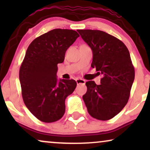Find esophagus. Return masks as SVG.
<instances>
[{
    "instance_id": "esophagus-1",
    "label": "esophagus",
    "mask_w": 150,
    "mask_h": 150,
    "mask_svg": "<svg viewBox=\"0 0 150 150\" xmlns=\"http://www.w3.org/2000/svg\"><path fill=\"white\" fill-rule=\"evenodd\" d=\"M76 82L77 85H85V81L82 79H77L76 80Z\"/></svg>"
}]
</instances>
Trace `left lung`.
I'll use <instances>...</instances> for the list:
<instances>
[{
  "instance_id": "8db88e82",
  "label": "left lung",
  "mask_w": 150,
  "mask_h": 150,
  "mask_svg": "<svg viewBox=\"0 0 150 150\" xmlns=\"http://www.w3.org/2000/svg\"><path fill=\"white\" fill-rule=\"evenodd\" d=\"M93 52L91 67L103 75L101 84L86 83L83 96L88 112L93 118L108 120L126 105L134 80V68L130 52L115 37L99 30H78Z\"/></svg>"
}]
</instances>
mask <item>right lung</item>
Here are the masks:
<instances>
[{
    "mask_svg": "<svg viewBox=\"0 0 150 150\" xmlns=\"http://www.w3.org/2000/svg\"><path fill=\"white\" fill-rule=\"evenodd\" d=\"M76 31L56 28L30 43L20 68L24 102L30 112L43 122L51 123L65 113V100L74 91V80L58 81L57 64L63 62L69 46L79 38Z\"/></svg>",
    "mask_w": 150,
    "mask_h": 150,
    "instance_id": "obj_1",
    "label": "right lung"
}]
</instances>
